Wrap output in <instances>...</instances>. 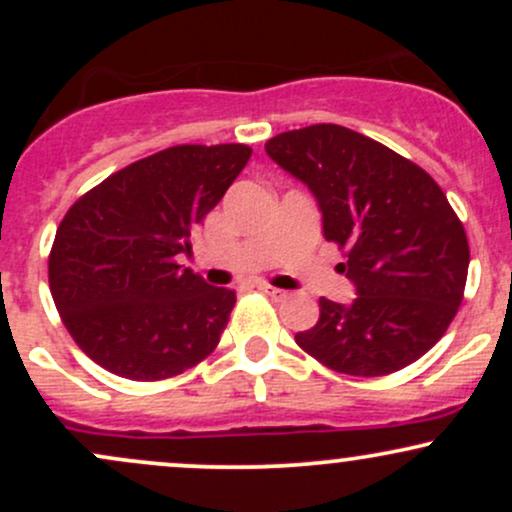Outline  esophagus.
Returning <instances> with one entry per match:
<instances>
[{
	"label": "esophagus",
	"instance_id": "1",
	"mask_svg": "<svg viewBox=\"0 0 512 512\" xmlns=\"http://www.w3.org/2000/svg\"><path fill=\"white\" fill-rule=\"evenodd\" d=\"M257 289H260L264 296H269V298H274V301H281V298H286V291L284 289H276V286H269V284H260L257 286Z\"/></svg>",
	"mask_w": 512,
	"mask_h": 512
}]
</instances>
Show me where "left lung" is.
I'll return each instance as SVG.
<instances>
[{
	"instance_id": "obj_1",
	"label": "left lung",
	"mask_w": 512,
	"mask_h": 512,
	"mask_svg": "<svg viewBox=\"0 0 512 512\" xmlns=\"http://www.w3.org/2000/svg\"><path fill=\"white\" fill-rule=\"evenodd\" d=\"M264 151L313 192L322 236L344 250L349 305L320 298L296 344L346 375L395 373L443 337L462 303L469 245L438 182L387 146L339 125L276 134Z\"/></svg>"
}]
</instances>
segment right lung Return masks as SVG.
I'll use <instances>...</instances> for the list:
<instances>
[{"mask_svg": "<svg viewBox=\"0 0 512 512\" xmlns=\"http://www.w3.org/2000/svg\"><path fill=\"white\" fill-rule=\"evenodd\" d=\"M250 154L245 144L170 146L117 170L67 211L50 252V291L98 366L146 383L216 349L236 293L178 262Z\"/></svg>", "mask_w": 512, "mask_h": 512, "instance_id": "right-lung-1", "label": "right lung"}]
</instances>
